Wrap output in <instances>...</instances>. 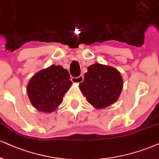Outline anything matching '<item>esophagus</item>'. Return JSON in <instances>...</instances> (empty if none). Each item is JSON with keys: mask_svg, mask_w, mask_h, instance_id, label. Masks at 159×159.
Wrapping results in <instances>:
<instances>
[{"mask_svg": "<svg viewBox=\"0 0 159 159\" xmlns=\"http://www.w3.org/2000/svg\"><path fill=\"white\" fill-rule=\"evenodd\" d=\"M71 81L74 83H81L84 81V76L83 75H80L77 77H72Z\"/></svg>", "mask_w": 159, "mask_h": 159, "instance_id": "esophagus-1", "label": "esophagus"}]
</instances>
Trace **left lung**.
Wrapping results in <instances>:
<instances>
[{
    "label": "left lung",
    "mask_w": 159,
    "mask_h": 159,
    "mask_svg": "<svg viewBox=\"0 0 159 159\" xmlns=\"http://www.w3.org/2000/svg\"><path fill=\"white\" fill-rule=\"evenodd\" d=\"M123 80L118 70L109 66L96 63L89 66L80 83V91L87 100L97 109L105 108L118 99Z\"/></svg>",
    "instance_id": "left-lung-1"
}]
</instances>
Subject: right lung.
I'll list each match as a JSON object with an SVG mask.
<instances>
[{
    "instance_id": "1",
    "label": "right lung",
    "mask_w": 159,
    "mask_h": 159,
    "mask_svg": "<svg viewBox=\"0 0 159 159\" xmlns=\"http://www.w3.org/2000/svg\"><path fill=\"white\" fill-rule=\"evenodd\" d=\"M72 85L68 70L52 65L31 78L27 93L32 105L42 112L54 111L62 102L65 93Z\"/></svg>"
}]
</instances>
